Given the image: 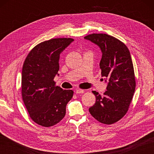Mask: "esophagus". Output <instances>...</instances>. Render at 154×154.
<instances>
[{
    "mask_svg": "<svg viewBox=\"0 0 154 154\" xmlns=\"http://www.w3.org/2000/svg\"><path fill=\"white\" fill-rule=\"evenodd\" d=\"M85 92V91L83 89H77L75 91V93L77 94H81V93H83Z\"/></svg>",
    "mask_w": 154,
    "mask_h": 154,
    "instance_id": "obj_1",
    "label": "esophagus"
}]
</instances>
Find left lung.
Listing matches in <instances>:
<instances>
[{
  "label": "left lung",
  "mask_w": 154,
  "mask_h": 154,
  "mask_svg": "<svg viewBox=\"0 0 154 154\" xmlns=\"http://www.w3.org/2000/svg\"><path fill=\"white\" fill-rule=\"evenodd\" d=\"M85 39L100 48L101 75L108 81L106 91L100 95L95 91L96 103L89 112L99 122L112 124L126 114L136 88L134 71L131 55L123 42L106 34H92Z\"/></svg>",
  "instance_id": "left-lung-1"
}]
</instances>
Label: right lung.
Instances as JSON below:
<instances>
[{
    "mask_svg": "<svg viewBox=\"0 0 154 154\" xmlns=\"http://www.w3.org/2000/svg\"><path fill=\"white\" fill-rule=\"evenodd\" d=\"M73 40L63 38L41 42L24 61L22 99L32 120L40 126L50 127L60 122L65 115L67 104L73 97V91L55 86L54 79L60 69L61 53Z\"/></svg>",
    "mask_w": 154,
    "mask_h": 154,
    "instance_id": "1",
    "label": "right lung"
}]
</instances>
